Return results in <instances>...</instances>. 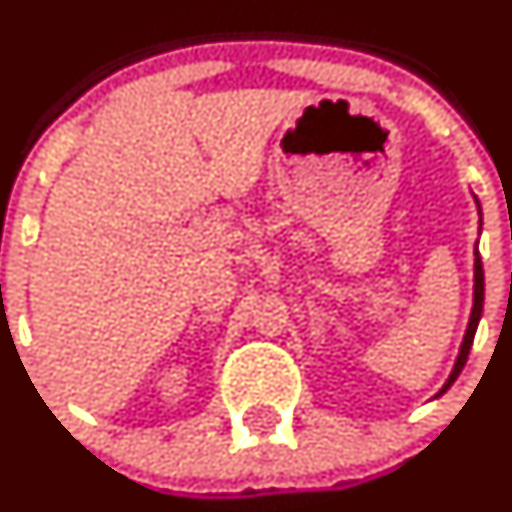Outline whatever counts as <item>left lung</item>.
<instances>
[{"mask_svg": "<svg viewBox=\"0 0 512 512\" xmlns=\"http://www.w3.org/2000/svg\"><path fill=\"white\" fill-rule=\"evenodd\" d=\"M476 205H478V200H476ZM478 217H481V205H478ZM478 232H481V227H478ZM481 315H483V266H481V256H478V244H476V249H474V307H471L469 324H466V332H464V342H461V346H459V356H456L452 373H449L447 383L439 388V393L434 395V398H439V395L447 393V390L452 388V383L459 378L461 368H464L466 359H469V351H471V344H474V334H476L478 322H481Z\"/></svg>", "mask_w": 512, "mask_h": 512, "instance_id": "8db88e82", "label": "left lung"}]
</instances>
